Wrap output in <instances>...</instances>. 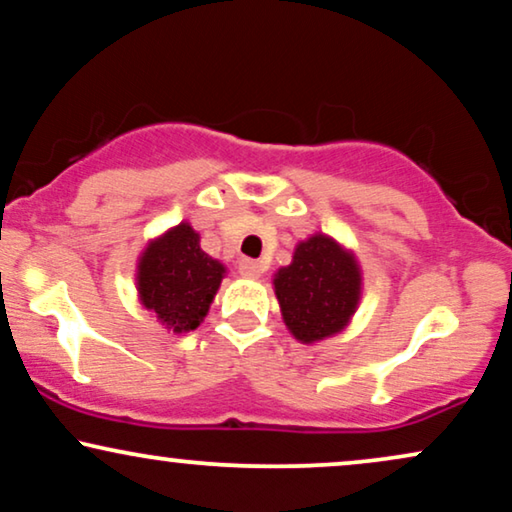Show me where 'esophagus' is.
Segmentation results:
<instances>
[{"mask_svg":"<svg viewBox=\"0 0 512 512\" xmlns=\"http://www.w3.org/2000/svg\"><path fill=\"white\" fill-rule=\"evenodd\" d=\"M238 271L245 278H260L262 276V264L257 260H241L238 262Z\"/></svg>","mask_w":512,"mask_h":512,"instance_id":"1","label":"esophagus"}]
</instances>
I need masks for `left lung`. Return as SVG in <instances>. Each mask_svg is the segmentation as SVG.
Returning a JSON list of instances; mask_svg holds the SVG:
<instances>
[{"label": "left lung", "mask_w": 512, "mask_h": 512, "mask_svg": "<svg viewBox=\"0 0 512 512\" xmlns=\"http://www.w3.org/2000/svg\"><path fill=\"white\" fill-rule=\"evenodd\" d=\"M274 290L288 331L309 345L340 333L357 312L361 271L352 252L316 234L297 245L288 267L278 269Z\"/></svg>", "instance_id": "left-lung-1"}]
</instances>
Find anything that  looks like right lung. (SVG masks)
Here are the masks:
<instances>
[{
  "mask_svg": "<svg viewBox=\"0 0 512 512\" xmlns=\"http://www.w3.org/2000/svg\"><path fill=\"white\" fill-rule=\"evenodd\" d=\"M224 264L200 250V236L189 224L148 243L139 260L137 286L141 304L174 333L196 331L208 314L224 278Z\"/></svg>",
  "mask_w": 512,
  "mask_h": 512,
  "instance_id": "obj_1",
  "label": "right lung"
}]
</instances>
